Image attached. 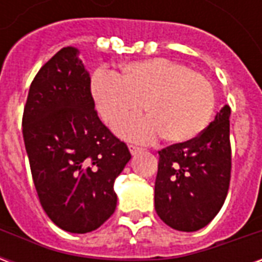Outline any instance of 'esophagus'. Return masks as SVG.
Masks as SVG:
<instances>
[{
    "label": "esophagus",
    "mask_w": 262,
    "mask_h": 262,
    "mask_svg": "<svg viewBox=\"0 0 262 262\" xmlns=\"http://www.w3.org/2000/svg\"><path fill=\"white\" fill-rule=\"evenodd\" d=\"M129 150H130L132 154H137L139 151H142L143 147H139L136 144H130V146H129Z\"/></svg>",
    "instance_id": "1"
}]
</instances>
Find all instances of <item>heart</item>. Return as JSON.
<instances>
[{"instance_id": "heart-1", "label": "heart", "mask_w": 262, "mask_h": 262, "mask_svg": "<svg viewBox=\"0 0 262 262\" xmlns=\"http://www.w3.org/2000/svg\"><path fill=\"white\" fill-rule=\"evenodd\" d=\"M97 108L111 125L142 112L148 119L129 120L116 129L122 136L147 140L156 135L168 143H187L210 122L214 92L210 81L168 59L133 61L122 74L99 71L92 78Z\"/></svg>"}]
</instances>
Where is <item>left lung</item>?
<instances>
[{
	"mask_svg": "<svg viewBox=\"0 0 262 262\" xmlns=\"http://www.w3.org/2000/svg\"><path fill=\"white\" fill-rule=\"evenodd\" d=\"M230 106L187 143L159 151L154 206L160 219L180 231H196L213 219L230 185Z\"/></svg>",
	"mask_w": 262,
	"mask_h": 262,
	"instance_id": "obj_1",
	"label": "left lung"
}]
</instances>
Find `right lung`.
<instances>
[{"label":"right lung","mask_w":262,"mask_h":262,"mask_svg":"<svg viewBox=\"0 0 262 262\" xmlns=\"http://www.w3.org/2000/svg\"><path fill=\"white\" fill-rule=\"evenodd\" d=\"M78 50L63 48L32 81L22 133L43 210L70 233H88L112 216L114 182L130 160L98 118L91 78Z\"/></svg>","instance_id":"1"}]
</instances>
